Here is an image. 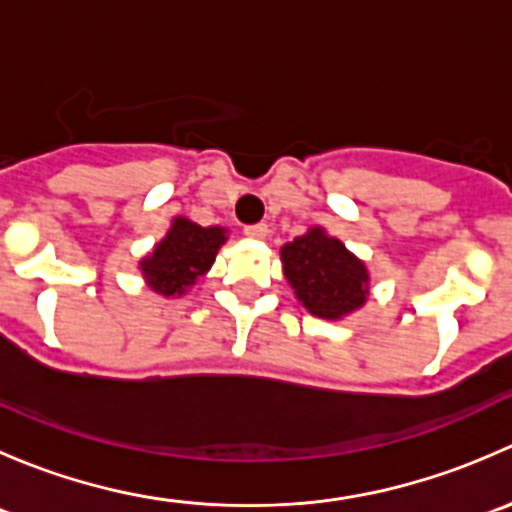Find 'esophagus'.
<instances>
[{
	"instance_id": "34e87169",
	"label": "esophagus",
	"mask_w": 512,
	"mask_h": 512,
	"mask_svg": "<svg viewBox=\"0 0 512 512\" xmlns=\"http://www.w3.org/2000/svg\"><path fill=\"white\" fill-rule=\"evenodd\" d=\"M245 235H247V237H255V240H262V237H267V225H265V223L247 225V227H245Z\"/></svg>"
}]
</instances>
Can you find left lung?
Segmentation results:
<instances>
[{
	"mask_svg": "<svg viewBox=\"0 0 512 512\" xmlns=\"http://www.w3.org/2000/svg\"><path fill=\"white\" fill-rule=\"evenodd\" d=\"M280 260L294 297L312 317L339 322L369 299L371 275L366 262L324 227H309L304 235L282 245Z\"/></svg>",
	"mask_w": 512,
	"mask_h": 512,
	"instance_id": "left-lung-1",
	"label": "left lung"
}]
</instances>
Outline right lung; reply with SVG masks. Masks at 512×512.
<instances>
[{
    "label": "right lung",
    "instance_id": "add662e5",
    "mask_svg": "<svg viewBox=\"0 0 512 512\" xmlns=\"http://www.w3.org/2000/svg\"><path fill=\"white\" fill-rule=\"evenodd\" d=\"M227 242V227H203L175 215L163 240L138 260L148 289L160 297H183L213 267L218 250Z\"/></svg>",
    "mask_w": 512,
    "mask_h": 512
}]
</instances>
